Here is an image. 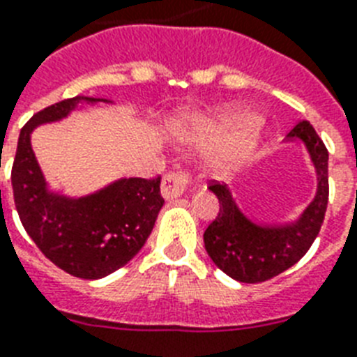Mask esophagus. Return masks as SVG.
<instances>
[{"label": "esophagus", "mask_w": 357, "mask_h": 357, "mask_svg": "<svg viewBox=\"0 0 357 357\" xmlns=\"http://www.w3.org/2000/svg\"><path fill=\"white\" fill-rule=\"evenodd\" d=\"M188 188V176L182 173V171H173V173H167L162 181V197L165 201H173V199H178L182 193L186 192Z\"/></svg>", "instance_id": "34e87169"}]
</instances>
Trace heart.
I'll list each match as a JSON object with an SVG mask.
<instances>
[{
  "label": "heart",
  "mask_w": 357,
  "mask_h": 357,
  "mask_svg": "<svg viewBox=\"0 0 357 357\" xmlns=\"http://www.w3.org/2000/svg\"><path fill=\"white\" fill-rule=\"evenodd\" d=\"M173 132L195 147H210L204 164L212 173L230 176L245 169L261 149L267 129L241 102H221L192 110L176 119Z\"/></svg>",
  "instance_id": "b5f03b06"
}]
</instances>
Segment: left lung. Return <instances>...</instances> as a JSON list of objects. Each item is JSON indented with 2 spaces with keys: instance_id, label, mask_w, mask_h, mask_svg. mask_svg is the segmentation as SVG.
<instances>
[{
  "instance_id": "obj_1",
  "label": "left lung",
  "mask_w": 357,
  "mask_h": 357,
  "mask_svg": "<svg viewBox=\"0 0 357 357\" xmlns=\"http://www.w3.org/2000/svg\"><path fill=\"white\" fill-rule=\"evenodd\" d=\"M284 144H302L315 171V195L295 219L264 221L245 212L232 190L213 184L219 213L204 232V249L219 269L245 284L265 282L295 265L317 238L328 204V151L307 121H301Z\"/></svg>"
}]
</instances>
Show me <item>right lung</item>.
<instances>
[{"mask_svg":"<svg viewBox=\"0 0 357 357\" xmlns=\"http://www.w3.org/2000/svg\"><path fill=\"white\" fill-rule=\"evenodd\" d=\"M101 105L114 101L77 96L34 114L20 132L10 176L25 232L56 267L84 280H98L129 264L164 206L160 178L121 176L86 195H68L47 182L31 144L34 129Z\"/></svg>","mask_w":357,"mask_h":357,"instance_id":"obj_1","label":"right lung"}]
</instances>
